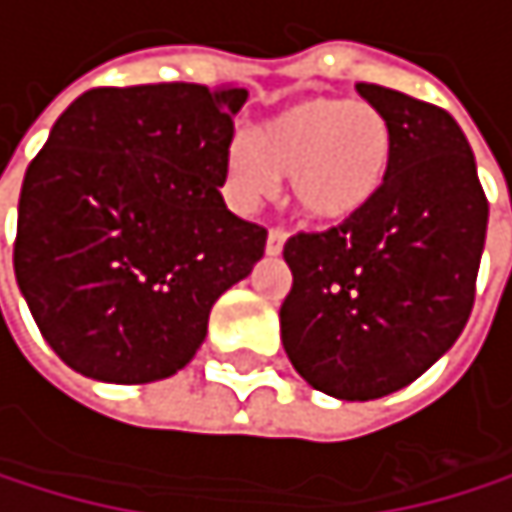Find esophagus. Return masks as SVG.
Segmentation results:
<instances>
[{
  "label": "esophagus",
  "mask_w": 512,
  "mask_h": 512,
  "mask_svg": "<svg viewBox=\"0 0 512 512\" xmlns=\"http://www.w3.org/2000/svg\"><path fill=\"white\" fill-rule=\"evenodd\" d=\"M282 245H285V233L282 230H270L267 233V254H273V258H276V254H282Z\"/></svg>",
  "instance_id": "esophagus-1"
}]
</instances>
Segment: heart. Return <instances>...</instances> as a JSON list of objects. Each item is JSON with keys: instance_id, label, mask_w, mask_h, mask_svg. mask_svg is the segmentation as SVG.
Returning <instances> with one entry per match:
<instances>
[{"instance_id": "heart-1", "label": "heart", "mask_w": 512, "mask_h": 512, "mask_svg": "<svg viewBox=\"0 0 512 512\" xmlns=\"http://www.w3.org/2000/svg\"><path fill=\"white\" fill-rule=\"evenodd\" d=\"M393 168V131L381 110L344 97H304L236 134L224 153V190L254 211L288 178L298 214L313 227H344L378 202Z\"/></svg>"}]
</instances>
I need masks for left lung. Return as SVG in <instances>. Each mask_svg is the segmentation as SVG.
Returning a JSON list of instances; mask_svg holds the SVG:
<instances>
[{"label":"left lung","mask_w":512,"mask_h":512,"mask_svg":"<svg viewBox=\"0 0 512 512\" xmlns=\"http://www.w3.org/2000/svg\"><path fill=\"white\" fill-rule=\"evenodd\" d=\"M393 131V168L362 218L285 242L282 347L334 399L408 387L458 341L485 245L488 199L461 125L442 107L359 82Z\"/></svg>","instance_id":"1"}]
</instances>
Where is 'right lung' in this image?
<instances>
[{
	"label": "right lung",
	"instance_id": "right-lung-1",
	"mask_svg": "<svg viewBox=\"0 0 512 512\" xmlns=\"http://www.w3.org/2000/svg\"><path fill=\"white\" fill-rule=\"evenodd\" d=\"M245 88H91L54 122L17 202L14 276L48 347L104 384L184 368L267 230L224 205Z\"/></svg>",
	"mask_w": 512,
	"mask_h": 512
}]
</instances>
